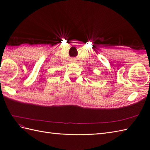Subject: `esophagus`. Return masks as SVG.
<instances>
[{
    "label": "esophagus",
    "mask_w": 150,
    "mask_h": 150,
    "mask_svg": "<svg viewBox=\"0 0 150 150\" xmlns=\"http://www.w3.org/2000/svg\"><path fill=\"white\" fill-rule=\"evenodd\" d=\"M72 62H76V60L74 59H72Z\"/></svg>",
    "instance_id": "esophagus-1"
}]
</instances>
